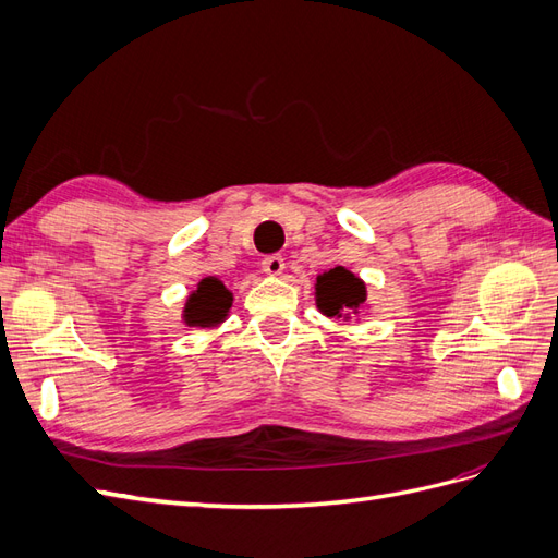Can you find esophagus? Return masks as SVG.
<instances>
[{
    "label": "esophagus",
    "instance_id": "34e87169",
    "mask_svg": "<svg viewBox=\"0 0 558 558\" xmlns=\"http://www.w3.org/2000/svg\"><path fill=\"white\" fill-rule=\"evenodd\" d=\"M283 267H286V263L281 256H267L263 260V272L269 277H279L283 272Z\"/></svg>",
    "mask_w": 558,
    "mask_h": 558
}]
</instances>
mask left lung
<instances>
[{
  "label": "left lung",
  "mask_w": 558,
  "mask_h": 558,
  "mask_svg": "<svg viewBox=\"0 0 558 558\" xmlns=\"http://www.w3.org/2000/svg\"><path fill=\"white\" fill-rule=\"evenodd\" d=\"M314 302L324 316L349 320L351 316H359V310L367 302L365 281L351 269L337 265L316 277Z\"/></svg>",
  "instance_id": "8db88e82"
}]
</instances>
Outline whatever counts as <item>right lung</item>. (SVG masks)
Here are the masks:
<instances>
[{"mask_svg":"<svg viewBox=\"0 0 558 558\" xmlns=\"http://www.w3.org/2000/svg\"><path fill=\"white\" fill-rule=\"evenodd\" d=\"M232 307V293L218 277L199 279L197 289L183 305V326L189 328H216L228 318Z\"/></svg>","mask_w":558,"mask_h":558,"instance_id":"add662e5","label":"right lung"}]
</instances>
